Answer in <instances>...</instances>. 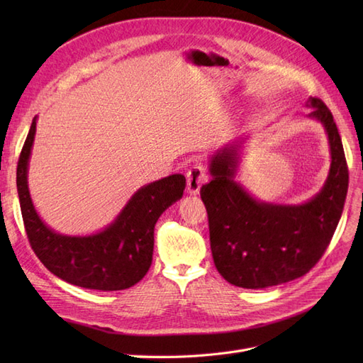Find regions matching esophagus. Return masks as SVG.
Listing matches in <instances>:
<instances>
[{"label":"esophagus","mask_w":363,"mask_h":363,"mask_svg":"<svg viewBox=\"0 0 363 363\" xmlns=\"http://www.w3.org/2000/svg\"><path fill=\"white\" fill-rule=\"evenodd\" d=\"M186 179H188V192L191 195H196L200 192L201 184L207 180L206 168L200 163L194 164V167L186 172Z\"/></svg>","instance_id":"esophagus-1"}]
</instances>
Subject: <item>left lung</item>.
Here are the masks:
<instances>
[{"label":"left lung","mask_w":363,"mask_h":363,"mask_svg":"<svg viewBox=\"0 0 363 363\" xmlns=\"http://www.w3.org/2000/svg\"><path fill=\"white\" fill-rule=\"evenodd\" d=\"M307 118L324 127L330 169L321 191L300 204L256 199L236 182L242 136L208 159L212 182L201 186L208 215L211 248L218 272L239 288L263 289L298 279L321 259L344 211L348 169L342 140L327 106L309 98Z\"/></svg>","instance_id":"left-lung-1"}]
</instances>
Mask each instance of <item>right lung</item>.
<instances>
[{
	"label": "right lung",
	"instance_id": "right-lung-1",
	"mask_svg": "<svg viewBox=\"0 0 363 363\" xmlns=\"http://www.w3.org/2000/svg\"><path fill=\"white\" fill-rule=\"evenodd\" d=\"M33 118L21 151L16 186L21 212L33 251L54 276L75 286L121 291L144 279L155 250V225L160 215L183 196L182 174L148 183L130 196L113 221L92 235H63L42 221L28 189V162L36 136Z\"/></svg>",
	"mask_w": 363,
	"mask_h": 363
}]
</instances>
